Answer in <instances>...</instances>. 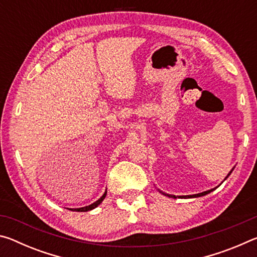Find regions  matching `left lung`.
Here are the masks:
<instances>
[{
	"label": "left lung",
	"mask_w": 257,
	"mask_h": 257,
	"mask_svg": "<svg viewBox=\"0 0 257 257\" xmlns=\"http://www.w3.org/2000/svg\"><path fill=\"white\" fill-rule=\"evenodd\" d=\"M232 172V170L230 171V173ZM230 173L229 175L225 177V179H227V178L230 176ZM224 179V180H225ZM215 189V188H214ZM214 189H210V190H206V191H203V193H199V194H195V195H187V196H178L179 198H194V197H199V196H204V195H206V194H208V193H211V191H213ZM164 195H167V196H169V197H173V198H177V196H175V195H168V194H164Z\"/></svg>",
	"instance_id": "8db88e82"
}]
</instances>
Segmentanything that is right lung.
<instances>
[{
    "instance_id": "add662e5",
    "label": "right lung",
    "mask_w": 257,
    "mask_h": 257,
    "mask_svg": "<svg viewBox=\"0 0 257 257\" xmlns=\"http://www.w3.org/2000/svg\"><path fill=\"white\" fill-rule=\"evenodd\" d=\"M105 196H106V191L105 193L103 194V196L98 199V201H96L95 203H93V204H90V205H88V206H85V207H80V208H70L71 211H76V212H87V211H90V210H93V208H95V207H97L99 204H101L102 202H103V199L105 198Z\"/></svg>"
}]
</instances>
